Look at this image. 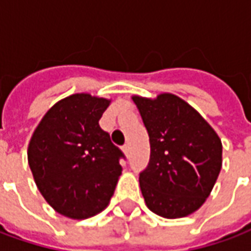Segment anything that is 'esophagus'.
<instances>
[{
    "instance_id": "1",
    "label": "esophagus",
    "mask_w": 251,
    "mask_h": 251,
    "mask_svg": "<svg viewBox=\"0 0 251 251\" xmlns=\"http://www.w3.org/2000/svg\"><path fill=\"white\" fill-rule=\"evenodd\" d=\"M122 152L125 153V156L129 155V145H127V144H125V145L122 147Z\"/></svg>"
}]
</instances>
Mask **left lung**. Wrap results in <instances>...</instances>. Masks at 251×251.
<instances>
[{"label":"left lung","instance_id":"left-lung-1","mask_svg":"<svg viewBox=\"0 0 251 251\" xmlns=\"http://www.w3.org/2000/svg\"><path fill=\"white\" fill-rule=\"evenodd\" d=\"M151 144L150 164L140 174L148 209L179 219L199 211L216 183L223 145L215 129L179 96L133 95Z\"/></svg>","mask_w":251,"mask_h":251}]
</instances>
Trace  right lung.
I'll return each mask as SVG.
<instances>
[{
	"instance_id": "obj_1",
	"label": "right lung",
	"mask_w": 251,
	"mask_h": 251,
	"mask_svg": "<svg viewBox=\"0 0 251 251\" xmlns=\"http://www.w3.org/2000/svg\"><path fill=\"white\" fill-rule=\"evenodd\" d=\"M111 99L73 94L47 110L28 144V164L47 204L73 220L107 208L122 174L121 152L99 120Z\"/></svg>"
}]
</instances>
